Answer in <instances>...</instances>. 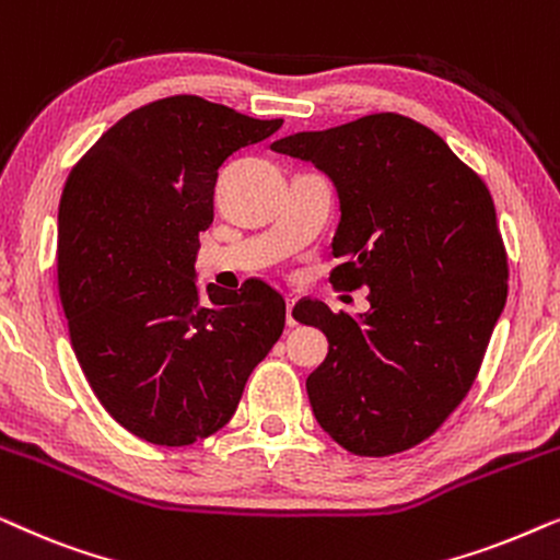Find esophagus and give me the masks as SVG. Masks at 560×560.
<instances>
[{"instance_id": "34e87169", "label": "esophagus", "mask_w": 560, "mask_h": 560, "mask_svg": "<svg viewBox=\"0 0 560 560\" xmlns=\"http://www.w3.org/2000/svg\"><path fill=\"white\" fill-rule=\"evenodd\" d=\"M288 326H298V313H295V298H288V313H285Z\"/></svg>"}]
</instances>
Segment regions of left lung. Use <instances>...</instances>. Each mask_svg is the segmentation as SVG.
<instances>
[{
  "mask_svg": "<svg viewBox=\"0 0 560 560\" xmlns=\"http://www.w3.org/2000/svg\"><path fill=\"white\" fill-rule=\"evenodd\" d=\"M328 175L339 196L331 282L370 311L295 305L328 339L305 380L318 425L357 456L418 446L458 408L508 301V255L485 180L433 129L370 114L272 142Z\"/></svg>",
  "mask_w": 560,
  "mask_h": 560,
  "instance_id": "8db88e82",
  "label": "left lung"
}]
</instances>
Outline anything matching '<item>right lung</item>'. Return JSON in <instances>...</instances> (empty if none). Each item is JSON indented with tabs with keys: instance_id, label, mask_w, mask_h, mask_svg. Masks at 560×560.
I'll return each instance as SVG.
<instances>
[{
	"instance_id": "add662e5",
	"label": "right lung",
	"mask_w": 560,
	"mask_h": 560,
	"mask_svg": "<svg viewBox=\"0 0 560 560\" xmlns=\"http://www.w3.org/2000/svg\"><path fill=\"white\" fill-rule=\"evenodd\" d=\"M280 127L201 96L160 98L106 129L68 175L60 303L91 389L137 439L190 446L224 428L285 328L278 290L206 285L201 301L194 267L221 163Z\"/></svg>"
}]
</instances>
